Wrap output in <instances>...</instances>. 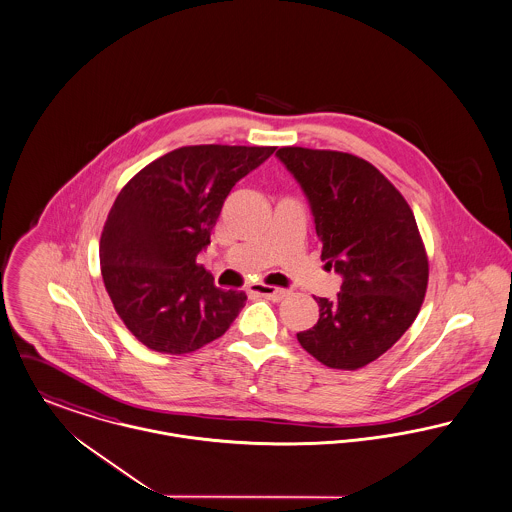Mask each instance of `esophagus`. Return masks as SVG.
Returning a JSON list of instances; mask_svg holds the SVG:
<instances>
[{
  "label": "esophagus",
  "mask_w": 512,
  "mask_h": 512,
  "mask_svg": "<svg viewBox=\"0 0 512 512\" xmlns=\"http://www.w3.org/2000/svg\"><path fill=\"white\" fill-rule=\"evenodd\" d=\"M251 292L257 294V296H261V298H269V300H273V302H280V300H284V298L290 294V292L284 290V288H276V286H269V284H263V282L253 284V286H251Z\"/></svg>",
  "instance_id": "1"
}]
</instances>
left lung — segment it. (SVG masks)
Returning <instances> with one entry per match:
<instances>
[{
	"label": "left lung",
	"instance_id": "obj_1",
	"mask_svg": "<svg viewBox=\"0 0 512 512\" xmlns=\"http://www.w3.org/2000/svg\"><path fill=\"white\" fill-rule=\"evenodd\" d=\"M276 156L310 198L321 261L343 275L335 300L315 298L319 319L298 341L329 368L358 370L392 349L423 306L429 257L413 210L366 159L300 146Z\"/></svg>",
	"mask_w": 512,
	"mask_h": 512
}]
</instances>
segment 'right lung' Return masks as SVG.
<instances>
[{
	"label": "right lung",
	"instance_id": "add662e5",
	"mask_svg": "<svg viewBox=\"0 0 512 512\" xmlns=\"http://www.w3.org/2000/svg\"><path fill=\"white\" fill-rule=\"evenodd\" d=\"M275 146H183L140 169L103 226L105 288L126 329L156 353H193L222 337L245 292L220 290L197 265L237 181Z\"/></svg>",
	"mask_w": 512,
	"mask_h": 512
}]
</instances>
